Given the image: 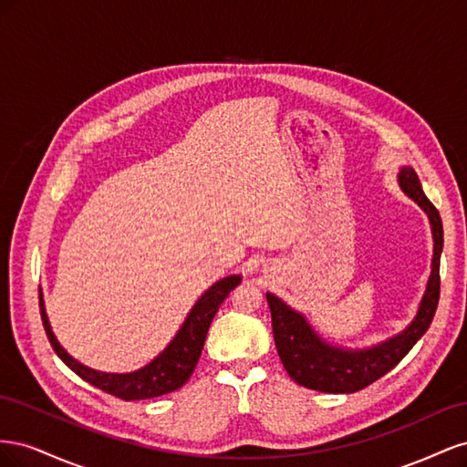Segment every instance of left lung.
<instances>
[{
	"label": "left lung",
	"instance_id": "obj_1",
	"mask_svg": "<svg viewBox=\"0 0 467 467\" xmlns=\"http://www.w3.org/2000/svg\"><path fill=\"white\" fill-rule=\"evenodd\" d=\"M398 182L409 199L415 201L427 214L434 242L431 275L415 317L403 331L386 338V341L366 348H347L325 341L304 314L296 312L278 296L266 292L278 357L296 384L325 393L358 391L395 368L431 327L438 296H441V255L444 245L442 220L434 204L422 192L413 167L403 165L400 169Z\"/></svg>",
	"mask_w": 467,
	"mask_h": 467
}]
</instances>
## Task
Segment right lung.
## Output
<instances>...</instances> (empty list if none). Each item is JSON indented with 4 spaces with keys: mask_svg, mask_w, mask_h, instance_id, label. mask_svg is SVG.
Returning a JSON list of instances; mask_svg holds the SVG:
<instances>
[{
    "mask_svg": "<svg viewBox=\"0 0 467 467\" xmlns=\"http://www.w3.org/2000/svg\"><path fill=\"white\" fill-rule=\"evenodd\" d=\"M239 282H242V275H230L214 282V285L194 302L179 331L160 355L153 357L146 366H142V368L124 374L93 370L69 355V352L58 343V338H56L50 327L42 290H38L40 316L54 352L62 358L67 368L74 370L81 379H86L91 386L110 395H117V398L126 401L151 400L165 393H171L187 384V379L194 372L196 362L201 358L204 338L212 319H214L218 307L225 298H228V294L239 285Z\"/></svg>",
    "mask_w": 467,
    "mask_h": 467,
    "instance_id": "1",
    "label": "right lung"
}]
</instances>
